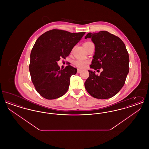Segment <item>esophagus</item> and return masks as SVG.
I'll use <instances>...</instances> for the list:
<instances>
[{"label":"esophagus","mask_w":149,"mask_h":149,"mask_svg":"<svg viewBox=\"0 0 149 149\" xmlns=\"http://www.w3.org/2000/svg\"><path fill=\"white\" fill-rule=\"evenodd\" d=\"M77 72H78V73H81V72H82V70H81V69H78V70H77Z\"/></svg>","instance_id":"1"}]
</instances>
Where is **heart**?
Returning <instances> with one entry per match:
<instances>
[{"mask_svg":"<svg viewBox=\"0 0 149 149\" xmlns=\"http://www.w3.org/2000/svg\"><path fill=\"white\" fill-rule=\"evenodd\" d=\"M91 43V42H86L83 44V46L84 47H85V46H86L87 45H88L89 43ZM87 61H83V60H77L75 62V65L79 68H81L83 69L85 68L86 64H87Z\"/></svg>","mask_w":149,"mask_h":149,"instance_id":"obj_1","label":"heart"}]
</instances>
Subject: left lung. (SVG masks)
<instances>
[{
  "mask_svg": "<svg viewBox=\"0 0 149 149\" xmlns=\"http://www.w3.org/2000/svg\"><path fill=\"white\" fill-rule=\"evenodd\" d=\"M95 45V52L90 66L91 69L103 71L98 76L95 71L88 70L89 77L84 85L94 98L108 99L119 92L125 84L129 72V56L126 46L118 37L106 31L88 33Z\"/></svg>",
  "mask_w": 149,
  "mask_h": 149,
  "instance_id": "8db88e82",
  "label": "left lung"
}]
</instances>
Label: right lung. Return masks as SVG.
<instances>
[{"label": "right lung", "instance_id": "1", "mask_svg": "<svg viewBox=\"0 0 149 149\" xmlns=\"http://www.w3.org/2000/svg\"><path fill=\"white\" fill-rule=\"evenodd\" d=\"M85 33L54 29L36 40L31 52L29 69L36 91L43 98L56 99L68 91L70 77L77 74V69L68 65L61 70L57 61L69 55Z\"/></svg>", "mask_w": 149, "mask_h": 149}]
</instances>
